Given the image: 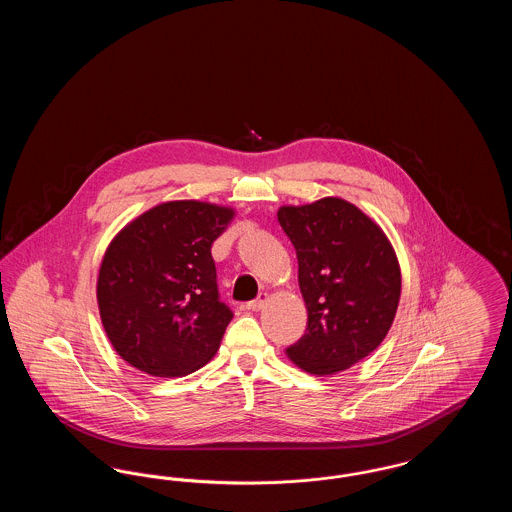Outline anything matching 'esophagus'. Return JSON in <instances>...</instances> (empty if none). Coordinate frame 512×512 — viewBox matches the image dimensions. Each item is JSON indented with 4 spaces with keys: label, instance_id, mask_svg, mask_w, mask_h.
Segmentation results:
<instances>
[{
    "label": "esophagus",
    "instance_id": "esophagus-1",
    "mask_svg": "<svg viewBox=\"0 0 512 512\" xmlns=\"http://www.w3.org/2000/svg\"><path fill=\"white\" fill-rule=\"evenodd\" d=\"M267 301L268 293H259L257 299H253V301L247 303V309H251V311H261V309L267 305Z\"/></svg>",
    "mask_w": 512,
    "mask_h": 512
}]
</instances>
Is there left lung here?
<instances>
[{"label": "left lung", "instance_id": "8db88e82", "mask_svg": "<svg viewBox=\"0 0 512 512\" xmlns=\"http://www.w3.org/2000/svg\"><path fill=\"white\" fill-rule=\"evenodd\" d=\"M278 222L299 265L305 334L286 349L309 374H336L386 338L401 295V270L382 228L340 197L280 207Z\"/></svg>", "mask_w": 512, "mask_h": 512}]
</instances>
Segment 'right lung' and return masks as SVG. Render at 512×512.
I'll return each mask as SVG.
<instances>
[{
  "mask_svg": "<svg viewBox=\"0 0 512 512\" xmlns=\"http://www.w3.org/2000/svg\"><path fill=\"white\" fill-rule=\"evenodd\" d=\"M232 219L228 207L169 201L109 244L99 268V315L128 365L172 378L213 359L234 313L220 301L211 245Z\"/></svg>",
  "mask_w": 512,
  "mask_h": 512,
  "instance_id": "add662e5",
  "label": "right lung"
}]
</instances>
